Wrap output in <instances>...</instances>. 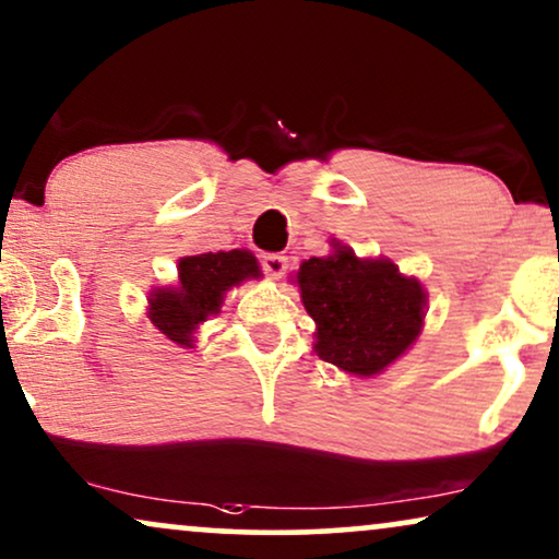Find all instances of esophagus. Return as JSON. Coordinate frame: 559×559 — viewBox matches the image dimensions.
Returning a JSON list of instances; mask_svg holds the SVG:
<instances>
[{"mask_svg":"<svg viewBox=\"0 0 559 559\" xmlns=\"http://www.w3.org/2000/svg\"><path fill=\"white\" fill-rule=\"evenodd\" d=\"M260 265H263L265 275H271V278H281V275L286 273L288 258L278 255V252H267V255L260 258Z\"/></svg>","mask_w":559,"mask_h":559,"instance_id":"34e87169","label":"esophagus"}]
</instances>
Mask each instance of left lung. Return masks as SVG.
Returning a JSON list of instances; mask_svg holds the SVG:
<instances>
[{"label":"left lung","mask_w":559,"mask_h":559,"mask_svg":"<svg viewBox=\"0 0 559 559\" xmlns=\"http://www.w3.org/2000/svg\"><path fill=\"white\" fill-rule=\"evenodd\" d=\"M296 281L317 322V356L337 369L371 377L418 337L426 294L390 260H358L348 247H335L328 258L301 263Z\"/></svg>","instance_id":"8db88e82"}]
</instances>
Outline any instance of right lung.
<instances>
[{"label": "right lung", "mask_w": 559, "mask_h": 559, "mask_svg": "<svg viewBox=\"0 0 559 559\" xmlns=\"http://www.w3.org/2000/svg\"><path fill=\"white\" fill-rule=\"evenodd\" d=\"M180 286L150 299V320L178 345H193V330L218 312L224 294L245 278H258V260L247 250L203 252L180 260Z\"/></svg>", "instance_id": "1"}]
</instances>
